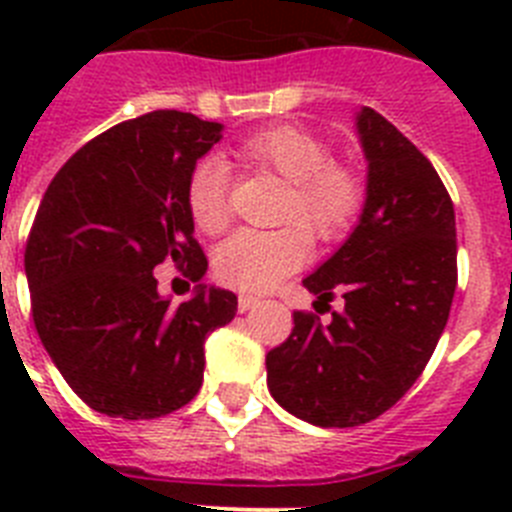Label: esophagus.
I'll return each instance as SVG.
<instances>
[{"label":"esophagus","mask_w":512,"mask_h":512,"mask_svg":"<svg viewBox=\"0 0 512 512\" xmlns=\"http://www.w3.org/2000/svg\"><path fill=\"white\" fill-rule=\"evenodd\" d=\"M256 305H259V297H253V295H241V297H238V310H241V312L251 310V307H256Z\"/></svg>","instance_id":"obj_1"}]
</instances>
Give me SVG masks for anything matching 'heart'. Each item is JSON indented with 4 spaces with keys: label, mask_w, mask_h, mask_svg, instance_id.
<instances>
[{
    "label": "heart",
    "mask_w": 512,
    "mask_h": 512,
    "mask_svg": "<svg viewBox=\"0 0 512 512\" xmlns=\"http://www.w3.org/2000/svg\"><path fill=\"white\" fill-rule=\"evenodd\" d=\"M238 156L289 182L277 230H238L215 251V274L241 292H266L310 259V235L320 243L346 238L366 205V184L359 171L338 164L328 143L295 125H274L241 140ZM230 176L220 158H200L184 187L192 223L207 235L228 228Z\"/></svg>",
    "instance_id": "b5f03b06"
}]
</instances>
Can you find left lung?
Listing matches in <instances>:
<instances>
[{"mask_svg": "<svg viewBox=\"0 0 512 512\" xmlns=\"http://www.w3.org/2000/svg\"><path fill=\"white\" fill-rule=\"evenodd\" d=\"M356 128L369 161L364 212L348 241L302 282L330 320L297 310L287 341L266 354L271 397L323 428L369 423L413 387L456 289V217L441 176L372 107L359 112ZM336 291L344 307L330 311Z\"/></svg>", "mask_w": 512, "mask_h": 512, "instance_id": "left-lung-1", "label": "left lung"}]
</instances>
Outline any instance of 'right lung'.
Masks as SVG:
<instances>
[{
    "label": "right lung",
    "mask_w": 512,
    "mask_h": 512,
    "mask_svg": "<svg viewBox=\"0 0 512 512\" xmlns=\"http://www.w3.org/2000/svg\"><path fill=\"white\" fill-rule=\"evenodd\" d=\"M220 122L153 110L81 146L48 184L27 235L30 310L45 351L97 413L164 418L202 387L205 338L235 318L238 297L205 289L182 305L158 295L171 261L189 282L207 271L184 202Z\"/></svg>",
    "instance_id": "add662e5"
}]
</instances>
